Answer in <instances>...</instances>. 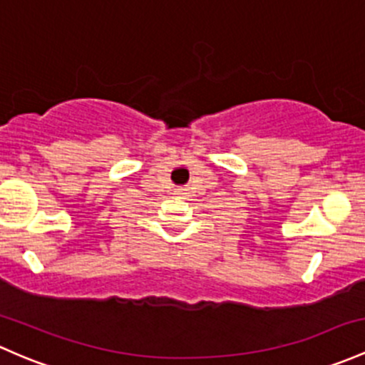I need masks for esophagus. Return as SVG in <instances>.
I'll return each mask as SVG.
<instances>
[{"mask_svg": "<svg viewBox=\"0 0 365 365\" xmlns=\"http://www.w3.org/2000/svg\"><path fill=\"white\" fill-rule=\"evenodd\" d=\"M176 192H178V194H183V189H178V190H176Z\"/></svg>", "mask_w": 365, "mask_h": 365, "instance_id": "34e87169", "label": "esophagus"}]
</instances>
